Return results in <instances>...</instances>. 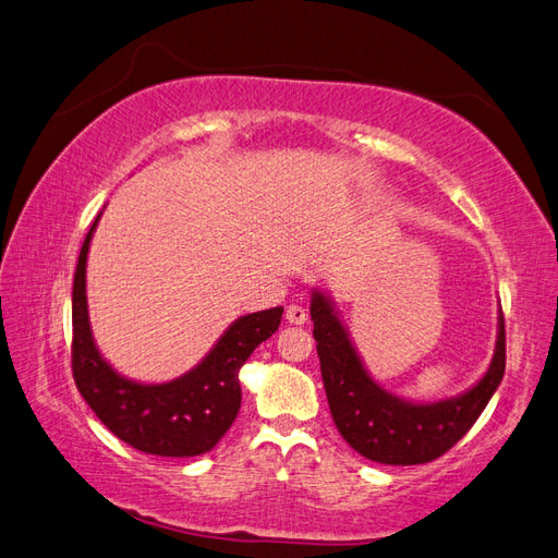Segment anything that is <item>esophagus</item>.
I'll return each instance as SVG.
<instances>
[{"mask_svg": "<svg viewBox=\"0 0 558 558\" xmlns=\"http://www.w3.org/2000/svg\"><path fill=\"white\" fill-rule=\"evenodd\" d=\"M284 320H288L290 325H304L308 320V313L304 306H288V311H284Z\"/></svg>", "mask_w": 558, "mask_h": 558, "instance_id": "34e87169", "label": "esophagus"}]
</instances>
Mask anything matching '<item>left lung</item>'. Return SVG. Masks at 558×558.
I'll return each mask as SVG.
<instances>
[{
  "label": "left lung",
  "instance_id": "left-lung-1",
  "mask_svg": "<svg viewBox=\"0 0 558 558\" xmlns=\"http://www.w3.org/2000/svg\"><path fill=\"white\" fill-rule=\"evenodd\" d=\"M313 337L333 425L360 456L384 465H421L447 453L482 416L505 374V320L486 374L456 397L409 402L380 388L350 341L331 296L311 292Z\"/></svg>",
  "mask_w": 558,
  "mask_h": 558
}]
</instances>
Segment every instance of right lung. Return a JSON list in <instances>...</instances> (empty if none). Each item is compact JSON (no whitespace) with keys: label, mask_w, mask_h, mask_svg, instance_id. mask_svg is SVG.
<instances>
[{"label":"right lung","mask_w":558,"mask_h":558,"mask_svg":"<svg viewBox=\"0 0 558 558\" xmlns=\"http://www.w3.org/2000/svg\"><path fill=\"white\" fill-rule=\"evenodd\" d=\"M102 215V213H100ZM100 215L78 252L72 290V374L88 407L109 433L133 449L166 458H191L210 451L227 435L241 409L238 372L268 337H274L282 306L238 317L194 369L166 384H140L121 376L95 345L86 259Z\"/></svg>","instance_id":"1"}]
</instances>
